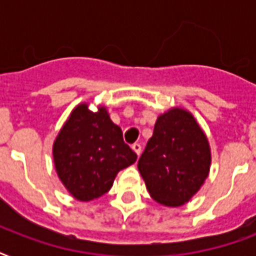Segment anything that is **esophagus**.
Wrapping results in <instances>:
<instances>
[{"mask_svg": "<svg viewBox=\"0 0 256 256\" xmlns=\"http://www.w3.org/2000/svg\"><path fill=\"white\" fill-rule=\"evenodd\" d=\"M132 150H134V152H136V156H140V152H142V148H140V144H132Z\"/></svg>", "mask_w": 256, "mask_h": 256, "instance_id": "1", "label": "esophagus"}]
</instances>
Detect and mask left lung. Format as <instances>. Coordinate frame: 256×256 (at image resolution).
Wrapping results in <instances>:
<instances>
[{
  "mask_svg": "<svg viewBox=\"0 0 256 256\" xmlns=\"http://www.w3.org/2000/svg\"><path fill=\"white\" fill-rule=\"evenodd\" d=\"M210 164L208 142L194 116L183 108H172L158 116L138 170L154 200L176 207L200 188Z\"/></svg>",
  "mask_w": 256,
  "mask_h": 256,
  "instance_id": "obj_1",
  "label": "left lung"
}]
</instances>
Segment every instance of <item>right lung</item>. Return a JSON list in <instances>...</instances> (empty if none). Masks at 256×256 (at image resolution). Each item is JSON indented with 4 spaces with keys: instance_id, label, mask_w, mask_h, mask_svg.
I'll use <instances>...</instances> for the list:
<instances>
[{
    "instance_id": "1",
    "label": "right lung",
    "mask_w": 256,
    "mask_h": 256,
    "mask_svg": "<svg viewBox=\"0 0 256 256\" xmlns=\"http://www.w3.org/2000/svg\"><path fill=\"white\" fill-rule=\"evenodd\" d=\"M56 170L74 198L88 202L106 194L116 175L136 160L124 142L120 128L104 108L92 112L88 104L74 108L53 146Z\"/></svg>"
}]
</instances>
